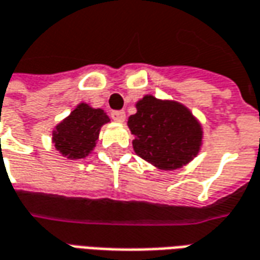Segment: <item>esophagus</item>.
<instances>
[{"label":"esophagus","mask_w":260,"mask_h":260,"mask_svg":"<svg viewBox=\"0 0 260 260\" xmlns=\"http://www.w3.org/2000/svg\"><path fill=\"white\" fill-rule=\"evenodd\" d=\"M111 118L114 121H118V122H124L125 121V112L124 111H112Z\"/></svg>","instance_id":"1"}]
</instances>
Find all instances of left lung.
I'll use <instances>...</instances> for the list:
<instances>
[{
  "instance_id": "1",
  "label": "left lung",
  "mask_w": 260,
  "mask_h": 260,
  "mask_svg": "<svg viewBox=\"0 0 260 260\" xmlns=\"http://www.w3.org/2000/svg\"><path fill=\"white\" fill-rule=\"evenodd\" d=\"M128 118L136 155L163 170L187 165L199 153L201 126L184 105L145 95Z\"/></svg>"
}]
</instances>
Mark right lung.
<instances>
[{"label": "right lung", "instance_id": "add662e5", "mask_svg": "<svg viewBox=\"0 0 260 260\" xmlns=\"http://www.w3.org/2000/svg\"><path fill=\"white\" fill-rule=\"evenodd\" d=\"M107 122L110 118L103 110H94L87 104L77 105L53 131L54 146L67 159H83L95 146L100 129Z\"/></svg>", "mask_w": 260, "mask_h": 260}]
</instances>
